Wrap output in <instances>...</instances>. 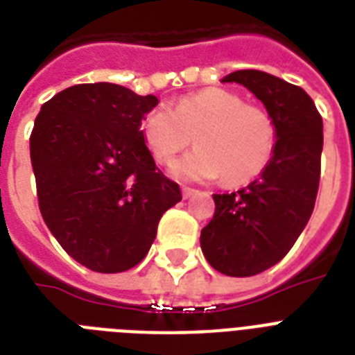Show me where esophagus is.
<instances>
[{
    "mask_svg": "<svg viewBox=\"0 0 355 355\" xmlns=\"http://www.w3.org/2000/svg\"><path fill=\"white\" fill-rule=\"evenodd\" d=\"M195 193H197V189H195V188H189V186H184V188H182L184 199H189V197H193Z\"/></svg>",
    "mask_w": 355,
    "mask_h": 355,
    "instance_id": "obj_1",
    "label": "esophagus"
}]
</instances>
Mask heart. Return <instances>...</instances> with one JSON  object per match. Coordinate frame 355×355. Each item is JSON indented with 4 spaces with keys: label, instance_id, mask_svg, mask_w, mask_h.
I'll return each mask as SVG.
<instances>
[{
    "label": "heart",
    "instance_id": "heart-1",
    "mask_svg": "<svg viewBox=\"0 0 355 355\" xmlns=\"http://www.w3.org/2000/svg\"><path fill=\"white\" fill-rule=\"evenodd\" d=\"M141 136L160 166H171L195 136L199 149L175 166V175L189 180L221 177L225 186L237 188L269 166L278 130L261 107L225 88H205L180 97L173 110L158 107L145 114Z\"/></svg>",
    "mask_w": 355,
    "mask_h": 355
}]
</instances>
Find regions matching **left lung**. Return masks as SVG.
I'll return each mask as SVG.
<instances>
[{
	"label": "left lung",
	"instance_id": "left-lung-1",
	"mask_svg": "<svg viewBox=\"0 0 355 355\" xmlns=\"http://www.w3.org/2000/svg\"><path fill=\"white\" fill-rule=\"evenodd\" d=\"M223 83L252 92L275 119V155L261 177L234 193H216V211L200 232L208 263L227 276H254L286 256L308 225L320 180L322 118L313 99L291 83L241 69Z\"/></svg>",
	"mask_w": 355,
	"mask_h": 355
}]
</instances>
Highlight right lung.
I'll list each match as a JSON object with an SVG mask.
<instances>
[{"instance_id":"right-lung-1","label":"right lung","mask_w":355,"mask_h":355,"mask_svg":"<svg viewBox=\"0 0 355 355\" xmlns=\"http://www.w3.org/2000/svg\"><path fill=\"white\" fill-rule=\"evenodd\" d=\"M158 105L110 83L75 85L42 105L31 132L40 214L60 247L96 272L147 256L182 193L156 167L141 119Z\"/></svg>"}]
</instances>
